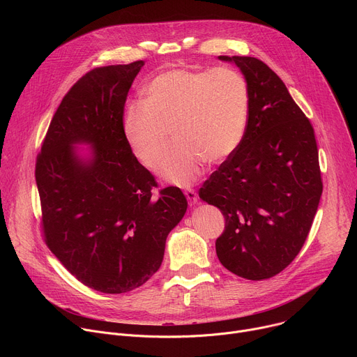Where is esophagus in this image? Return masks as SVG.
Instances as JSON below:
<instances>
[{"label":"esophagus","mask_w":357,"mask_h":357,"mask_svg":"<svg viewBox=\"0 0 357 357\" xmlns=\"http://www.w3.org/2000/svg\"><path fill=\"white\" fill-rule=\"evenodd\" d=\"M185 196H186V199H188V203H189L190 208L196 205V203H197V193H196L193 189H188V190L185 192Z\"/></svg>","instance_id":"34e87169"}]
</instances>
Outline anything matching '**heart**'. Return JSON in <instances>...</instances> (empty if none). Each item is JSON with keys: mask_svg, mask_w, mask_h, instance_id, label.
Listing matches in <instances>:
<instances>
[{"mask_svg": "<svg viewBox=\"0 0 357 357\" xmlns=\"http://www.w3.org/2000/svg\"><path fill=\"white\" fill-rule=\"evenodd\" d=\"M248 113V84L237 70L174 69L148 83L144 103L128 106L121 128L131 154L149 169L164 157L171 131L175 145L158 172L167 182L188 186L205 160L220 162L240 146Z\"/></svg>", "mask_w": 357, "mask_h": 357, "instance_id": "b5f03b06", "label": "heart"}]
</instances>
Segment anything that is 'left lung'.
<instances>
[{
  "label": "left lung",
  "mask_w": 357,
  "mask_h": 357,
  "mask_svg": "<svg viewBox=\"0 0 357 357\" xmlns=\"http://www.w3.org/2000/svg\"><path fill=\"white\" fill-rule=\"evenodd\" d=\"M247 80L250 113L240 146L203 183L199 197L220 209V263L245 280H267L298 256L322 195L310 120L284 82L251 56H219Z\"/></svg>",
  "instance_id": "8db88e82"
}]
</instances>
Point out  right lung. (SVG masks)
<instances>
[{
	"label": "right lung",
	"instance_id": "add662e5",
	"mask_svg": "<svg viewBox=\"0 0 357 357\" xmlns=\"http://www.w3.org/2000/svg\"><path fill=\"white\" fill-rule=\"evenodd\" d=\"M144 61L96 68L63 97L36 158L45 241L82 284L124 294L161 267L169 231L188 200L176 186L160 190L123 135L128 90ZM77 143L91 145L83 159Z\"/></svg>",
	"mask_w": 357,
	"mask_h": 357
}]
</instances>
